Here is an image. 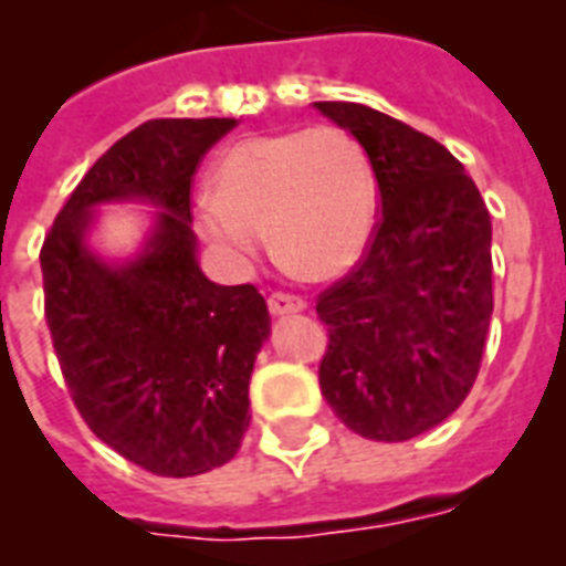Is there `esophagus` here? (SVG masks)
I'll use <instances>...</instances> for the list:
<instances>
[{
  "label": "esophagus",
  "mask_w": 566,
  "mask_h": 566,
  "mask_svg": "<svg viewBox=\"0 0 566 566\" xmlns=\"http://www.w3.org/2000/svg\"><path fill=\"white\" fill-rule=\"evenodd\" d=\"M266 305H270V314H275V317L305 311V300H302V296H293V293H273V296L266 300Z\"/></svg>",
  "instance_id": "34e87169"
}]
</instances>
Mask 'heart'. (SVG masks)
Here are the masks:
<instances>
[{
	"instance_id": "b5f03b06",
	"label": "heart",
	"mask_w": 566,
	"mask_h": 566,
	"mask_svg": "<svg viewBox=\"0 0 566 566\" xmlns=\"http://www.w3.org/2000/svg\"><path fill=\"white\" fill-rule=\"evenodd\" d=\"M376 222V179L361 144L337 126L243 137L213 167L196 226L229 264H252L270 231L275 255L305 279L358 264Z\"/></svg>"
}]
</instances>
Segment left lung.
<instances>
[{
    "instance_id": "left-lung-1",
    "label": "left lung",
    "mask_w": 566,
    "mask_h": 566,
    "mask_svg": "<svg viewBox=\"0 0 566 566\" xmlns=\"http://www.w3.org/2000/svg\"><path fill=\"white\" fill-rule=\"evenodd\" d=\"M364 146L378 217L361 261L317 296L319 390L344 426L411 440L464 402L493 314L491 213L447 146L355 102H314Z\"/></svg>"
}]
</instances>
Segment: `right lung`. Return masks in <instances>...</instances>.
Returning a JSON list of instances; mask_svg holds the SVG:
<instances>
[{
	"mask_svg": "<svg viewBox=\"0 0 566 566\" xmlns=\"http://www.w3.org/2000/svg\"><path fill=\"white\" fill-rule=\"evenodd\" d=\"M234 119H149L93 164L52 222L43 296L75 408L114 452L155 475L208 473L249 426V378L270 335L255 284H213L196 264L190 185ZM161 203L154 238L128 265H105L83 234L102 201Z\"/></svg>",
	"mask_w": 566,
	"mask_h": 566,
	"instance_id": "add662e5",
	"label": "right lung"
}]
</instances>
